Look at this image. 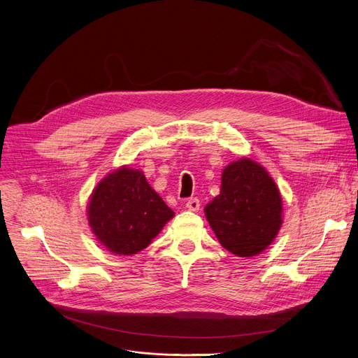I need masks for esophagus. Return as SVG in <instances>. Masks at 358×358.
I'll return each instance as SVG.
<instances>
[{
    "label": "esophagus",
    "mask_w": 358,
    "mask_h": 358,
    "mask_svg": "<svg viewBox=\"0 0 358 358\" xmlns=\"http://www.w3.org/2000/svg\"><path fill=\"white\" fill-rule=\"evenodd\" d=\"M185 207H187V210H189V211H192V213H196L198 210H199V199L198 198H189L188 201H187V203H185Z\"/></svg>",
    "instance_id": "1"
}]
</instances>
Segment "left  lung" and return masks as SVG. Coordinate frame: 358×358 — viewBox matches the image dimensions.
<instances>
[{"mask_svg": "<svg viewBox=\"0 0 358 358\" xmlns=\"http://www.w3.org/2000/svg\"><path fill=\"white\" fill-rule=\"evenodd\" d=\"M203 213L220 243L239 258L264 252L283 224V203L275 180L248 157L222 170L221 191Z\"/></svg>", "mask_w": 358, "mask_h": 358, "instance_id": "8db88e82", "label": "left lung"}]
</instances>
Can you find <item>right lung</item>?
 Returning a JSON list of instances; mask_svg holds the SVG:
<instances>
[{
    "mask_svg": "<svg viewBox=\"0 0 358 358\" xmlns=\"http://www.w3.org/2000/svg\"><path fill=\"white\" fill-rule=\"evenodd\" d=\"M173 217L145 176L127 166L101 178L87 203V222L99 243L127 257L147 248Z\"/></svg>",
    "mask_w": 358,
    "mask_h": 358,
    "instance_id": "add662e5",
    "label": "right lung"
}]
</instances>
